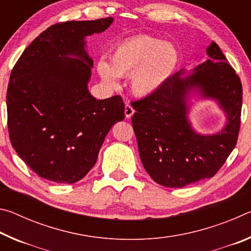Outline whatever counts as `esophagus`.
<instances>
[{"label": "esophagus", "instance_id": "obj_1", "mask_svg": "<svg viewBox=\"0 0 251 251\" xmlns=\"http://www.w3.org/2000/svg\"><path fill=\"white\" fill-rule=\"evenodd\" d=\"M133 114H134L133 107H131L129 104H126L125 105V116H126V118H130L131 116H133Z\"/></svg>", "mask_w": 251, "mask_h": 251}]
</instances>
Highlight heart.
<instances>
[{"mask_svg":"<svg viewBox=\"0 0 251 251\" xmlns=\"http://www.w3.org/2000/svg\"><path fill=\"white\" fill-rule=\"evenodd\" d=\"M179 52L171 42L138 35L118 43L109 55V64L100 59L97 73L109 88H117L118 76H128L134 95L148 97L166 84L177 69Z\"/></svg>","mask_w":251,"mask_h":251,"instance_id":"1","label":"heart"}]
</instances>
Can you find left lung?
I'll list each match as a JSON object with an SVG mask.
<instances>
[{
  "label": "left lung",
  "instance_id": "8db88e82",
  "mask_svg": "<svg viewBox=\"0 0 251 251\" xmlns=\"http://www.w3.org/2000/svg\"><path fill=\"white\" fill-rule=\"evenodd\" d=\"M207 59L181 77L179 71L158 92L131 103V117L144 168L157 184L181 188L215 176L235 148L240 128L243 86L219 46L211 42ZM192 92L214 99L226 115L215 134L197 133L188 120Z\"/></svg>",
  "mask_w": 251,
  "mask_h": 251
}]
</instances>
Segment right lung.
<instances>
[{"mask_svg":"<svg viewBox=\"0 0 251 251\" xmlns=\"http://www.w3.org/2000/svg\"><path fill=\"white\" fill-rule=\"evenodd\" d=\"M113 18L52 25L29 44L12 70L7 128L18 155L42 178L73 184L94 166L109 129L124 120L120 95L96 100L88 92L93 59L85 37Z\"/></svg>","mask_w":251,"mask_h":251,"instance_id":"right-lung-1","label":"right lung"}]
</instances>
